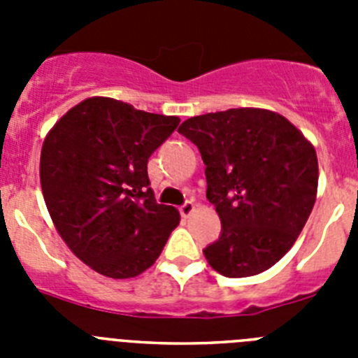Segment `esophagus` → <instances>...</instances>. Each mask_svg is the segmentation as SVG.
Returning a JSON list of instances; mask_svg holds the SVG:
<instances>
[{
	"instance_id": "34e87169",
	"label": "esophagus",
	"mask_w": 358,
	"mask_h": 358,
	"mask_svg": "<svg viewBox=\"0 0 358 358\" xmlns=\"http://www.w3.org/2000/svg\"><path fill=\"white\" fill-rule=\"evenodd\" d=\"M179 211H181L182 217H189V215H192L195 211V204L192 201H186L185 204H182V206L179 208Z\"/></svg>"
}]
</instances>
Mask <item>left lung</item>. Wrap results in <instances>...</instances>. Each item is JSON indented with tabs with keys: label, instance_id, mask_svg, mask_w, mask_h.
<instances>
[{
	"label": "left lung",
	"instance_id": "left-lung-1",
	"mask_svg": "<svg viewBox=\"0 0 358 358\" xmlns=\"http://www.w3.org/2000/svg\"><path fill=\"white\" fill-rule=\"evenodd\" d=\"M206 164V197L222 233L204 249L226 278H248L289 252L317 195L314 145L285 116L240 107L194 116L177 129Z\"/></svg>",
	"mask_w": 358,
	"mask_h": 358
}]
</instances>
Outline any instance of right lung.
<instances>
[{
  "instance_id": "right-lung-1",
  "label": "right lung",
  "mask_w": 358,
  "mask_h": 358,
  "mask_svg": "<svg viewBox=\"0 0 358 358\" xmlns=\"http://www.w3.org/2000/svg\"><path fill=\"white\" fill-rule=\"evenodd\" d=\"M177 116L115 98L77 103L46 134L41 188L55 229L78 260L107 278L147 271L181 215L157 204L147 163L177 129Z\"/></svg>"
}]
</instances>
